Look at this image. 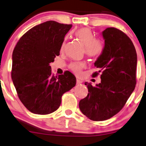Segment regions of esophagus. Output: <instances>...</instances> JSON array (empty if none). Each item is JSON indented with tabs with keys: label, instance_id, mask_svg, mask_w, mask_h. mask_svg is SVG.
Wrapping results in <instances>:
<instances>
[{
	"label": "esophagus",
	"instance_id": "esophagus-1",
	"mask_svg": "<svg viewBox=\"0 0 146 146\" xmlns=\"http://www.w3.org/2000/svg\"><path fill=\"white\" fill-rule=\"evenodd\" d=\"M82 80H78V79H77V80H76V84H82Z\"/></svg>",
	"mask_w": 146,
	"mask_h": 146
}]
</instances>
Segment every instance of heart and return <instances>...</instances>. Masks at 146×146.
I'll return each mask as SVG.
<instances>
[{"label":"heart","mask_w":146,"mask_h":146,"mask_svg":"<svg viewBox=\"0 0 146 146\" xmlns=\"http://www.w3.org/2000/svg\"><path fill=\"white\" fill-rule=\"evenodd\" d=\"M77 38L85 46V53L88 57H97L103 51V44L101 41L96 40L95 36L89 28H83L78 30L75 34ZM64 49V44L62 50ZM84 67V63L74 62L70 64V68L76 74H79Z\"/></svg>","instance_id":"heart-1"}]
</instances>
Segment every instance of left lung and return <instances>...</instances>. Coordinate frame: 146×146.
Masks as SVG:
<instances>
[{
  "label": "left lung",
  "mask_w": 146,
  "mask_h": 146,
  "mask_svg": "<svg viewBox=\"0 0 146 146\" xmlns=\"http://www.w3.org/2000/svg\"><path fill=\"white\" fill-rule=\"evenodd\" d=\"M104 46L94 63L101 72V82L93 87L86 82L87 96L79 102L84 115L94 121L109 119L119 112L136 84L137 57L131 39L121 30L108 28L102 32Z\"/></svg>",
  "instance_id": "obj_1"
}]
</instances>
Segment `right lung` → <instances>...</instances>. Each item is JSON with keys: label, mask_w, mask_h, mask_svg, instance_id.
<instances>
[{"label": "right lung", "mask_w": 146, "mask_h": 146, "mask_svg": "<svg viewBox=\"0 0 146 146\" xmlns=\"http://www.w3.org/2000/svg\"><path fill=\"white\" fill-rule=\"evenodd\" d=\"M72 25L47 21L23 35L12 55L11 78L18 97L28 110L48 114L57 110L64 93L76 85L70 72L55 76L50 64L59 55L64 37Z\"/></svg>", "instance_id": "add662e5"}]
</instances>
